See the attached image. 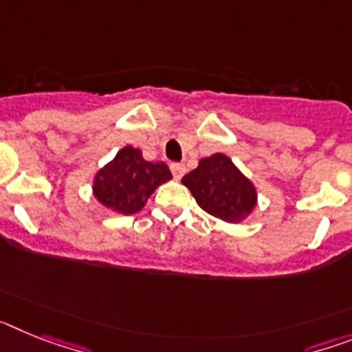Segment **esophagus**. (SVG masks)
Returning <instances> with one entry per match:
<instances>
[{
    "label": "esophagus",
    "instance_id": "obj_1",
    "mask_svg": "<svg viewBox=\"0 0 352 352\" xmlns=\"http://www.w3.org/2000/svg\"><path fill=\"white\" fill-rule=\"evenodd\" d=\"M170 173L174 174V178L182 179L183 174L186 173V167L183 164H170Z\"/></svg>",
    "mask_w": 352,
    "mask_h": 352
}]
</instances>
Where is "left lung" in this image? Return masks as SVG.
I'll use <instances>...</instances> for the list:
<instances>
[{
	"label": "left lung",
	"mask_w": 352,
	"mask_h": 352,
	"mask_svg": "<svg viewBox=\"0 0 352 352\" xmlns=\"http://www.w3.org/2000/svg\"><path fill=\"white\" fill-rule=\"evenodd\" d=\"M183 185L206 213L229 223H239L257 206V190L234 162L223 153L201 158Z\"/></svg>",
	"instance_id": "left-lung-1"
}]
</instances>
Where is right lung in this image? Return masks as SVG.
I'll return each instance as SVG.
<instances>
[{
	"mask_svg": "<svg viewBox=\"0 0 352 352\" xmlns=\"http://www.w3.org/2000/svg\"><path fill=\"white\" fill-rule=\"evenodd\" d=\"M173 179L164 162H148L142 151L125 146L116 157L96 170L93 178V195L102 206L118 214L141 211L158 186Z\"/></svg>",
	"mask_w": 352,
	"mask_h": 352,
	"instance_id": "obj_1",
	"label": "right lung"
}]
</instances>
